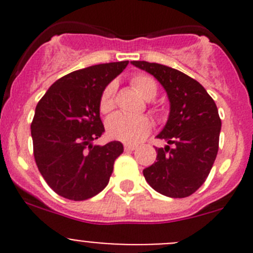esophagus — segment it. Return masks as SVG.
Returning a JSON list of instances; mask_svg holds the SVG:
<instances>
[{
	"label": "esophagus",
	"instance_id": "esophagus-1",
	"mask_svg": "<svg viewBox=\"0 0 253 253\" xmlns=\"http://www.w3.org/2000/svg\"><path fill=\"white\" fill-rule=\"evenodd\" d=\"M137 148V146L135 144H129V143H126V144H124V149L125 151H134V149Z\"/></svg>",
	"mask_w": 253,
	"mask_h": 253
}]
</instances>
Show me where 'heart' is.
<instances>
[{
    "label": "heart",
    "instance_id": "heart-1",
    "mask_svg": "<svg viewBox=\"0 0 253 253\" xmlns=\"http://www.w3.org/2000/svg\"><path fill=\"white\" fill-rule=\"evenodd\" d=\"M131 86L143 99L152 100L158 92L157 82L144 73L131 77ZM115 82L105 86L99 100V109L101 114L110 113L115 107ZM152 129V123L147 116H130L123 113H116L106 120V131L113 139L126 143H137L146 138Z\"/></svg>",
    "mask_w": 253,
    "mask_h": 253
}]
</instances>
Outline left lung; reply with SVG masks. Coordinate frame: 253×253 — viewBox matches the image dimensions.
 Wrapping results in <instances>:
<instances>
[{"label": "left lung", "mask_w": 253, "mask_h": 253, "mask_svg": "<svg viewBox=\"0 0 253 253\" xmlns=\"http://www.w3.org/2000/svg\"><path fill=\"white\" fill-rule=\"evenodd\" d=\"M131 63L157 78L171 102L166 126L157 135L167 146L156 148L157 162L143 175L157 193L187 198L204 184L218 153L222 122L215 102L196 80L177 69L146 60Z\"/></svg>", "instance_id": "1"}]
</instances>
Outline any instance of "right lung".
Masks as SVG:
<instances>
[{
    "label": "right lung",
    "instance_id": "add662e5",
    "mask_svg": "<svg viewBox=\"0 0 253 253\" xmlns=\"http://www.w3.org/2000/svg\"><path fill=\"white\" fill-rule=\"evenodd\" d=\"M128 63L96 64L68 73L38 102L31 122L35 163L58 195L81 202L109 184L124 147L118 140L105 146L91 142L105 133L99 109L102 90Z\"/></svg>",
    "mask_w": 253,
    "mask_h": 253
}]
</instances>
